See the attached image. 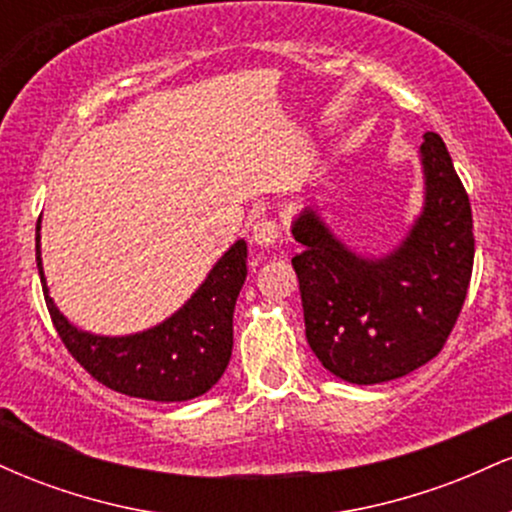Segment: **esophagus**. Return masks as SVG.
Listing matches in <instances>:
<instances>
[{
	"label": "esophagus",
	"mask_w": 512,
	"mask_h": 512,
	"mask_svg": "<svg viewBox=\"0 0 512 512\" xmlns=\"http://www.w3.org/2000/svg\"><path fill=\"white\" fill-rule=\"evenodd\" d=\"M279 233H281V226L274 219H269V216H262V219L252 223V240H255L257 245H262V248L274 245L276 238H279Z\"/></svg>",
	"instance_id": "obj_1"
}]
</instances>
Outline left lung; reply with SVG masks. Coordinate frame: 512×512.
I'll use <instances>...</instances> for the list:
<instances>
[{"mask_svg":"<svg viewBox=\"0 0 512 512\" xmlns=\"http://www.w3.org/2000/svg\"><path fill=\"white\" fill-rule=\"evenodd\" d=\"M426 207L392 255L363 260L322 226L313 209L293 223L303 252L305 337L320 363L354 385L402 378L440 354L462 313L474 264L467 190L445 142L424 134Z\"/></svg>","mask_w":512,"mask_h":512,"instance_id":"1","label":"left lung"}]
</instances>
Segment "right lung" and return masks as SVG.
Masks as SVG:
<instances>
[{
	"mask_svg": "<svg viewBox=\"0 0 512 512\" xmlns=\"http://www.w3.org/2000/svg\"><path fill=\"white\" fill-rule=\"evenodd\" d=\"M35 231V260L52 325L93 380L122 395L154 402H185L219 383L231 361L233 308L248 276V245L243 240L216 262L195 296L163 325L132 337H96L69 325L52 303L40 267V219Z\"/></svg>",
	"mask_w": 512,
	"mask_h": 512,
	"instance_id": "1",
	"label": "right lung"
}]
</instances>
